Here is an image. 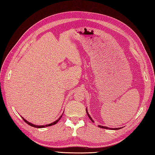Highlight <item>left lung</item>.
Returning a JSON list of instances; mask_svg holds the SVG:
<instances>
[{
	"label": "left lung",
	"instance_id": "1",
	"mask_svg": "<svg viewBox=\"0 0 155 155\" xmlns=\"http://www.w3.org/2000/svg\"><path fill=\"white\" fill-rule=\"evenodd\" d=\"M86 111H87V114H88V117H89V118H90V120H91L92 122H93V123H94V120H93V118H92L91 117L90 114H88V112L87 111V108H86ZM98 127L102 128H105V129H111V130H118V129H120V128H108V127H107L101 126V125H98Z\"/></svg>",
	"mask_w": 155,
	"mask_h": 155
}]
</instances>
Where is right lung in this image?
I'll list each match as a JSON object with an SVG mask.
<instances>
[{
    "label": "right lung",
    "instance_id": "right-lung-1",
    "mask_svg": "<svg viewBox=\"0 0 155 155\" xmlns=\"http://www.w3.org/2000/svg\"><path fill=\"white\" fill-rule=\"evenodd\" d=\"M62 114H63V113L62 114L61 116L60 117H59L57 120H55L54 122H53V123H51V124H46V125H36V124H32V123H30V122L27 121V120L25 119V118H23V117H22V119L24 120V121L25 122V123H27L28 124L30 125V126H31V127H35V128H45V127H50V126H52V125H54V124H57V123H58V122L59 121V120H60L61 118V117H62Z\"/></svg>",
    "mask_w": 155,
    "mask_h": 155
}]
</instances>
